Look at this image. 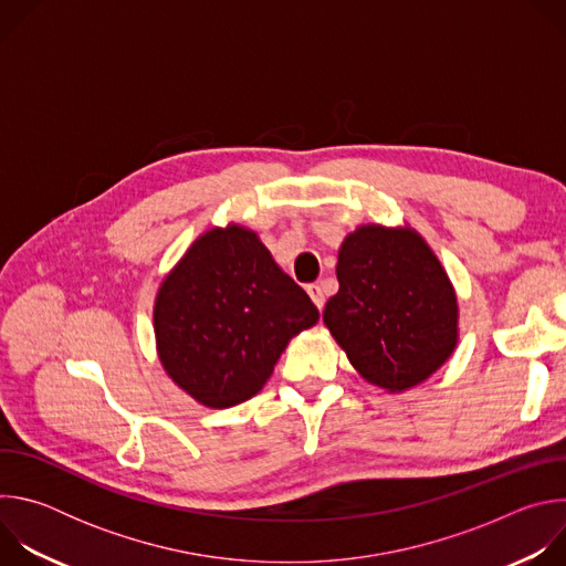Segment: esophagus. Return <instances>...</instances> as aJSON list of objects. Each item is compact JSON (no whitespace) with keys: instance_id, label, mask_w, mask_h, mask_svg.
Listing matches in <instances>:
<instances>
[{"instance_id":"obj_1","label":"esophagus","mask_w":566,"mask_h":566,"mask_svg":"<svg viewBox=\"0 0 566 566\" xmlns=\"http://www.w3.org/2000/svg\"><path fill=\"white\" fill-rule=\"evenodd\" d=\"M306 293H308V297L313 300V304L322 311V306H325V293H322L319 284H308V286H306Z\"/></svg>"}]
</instances>
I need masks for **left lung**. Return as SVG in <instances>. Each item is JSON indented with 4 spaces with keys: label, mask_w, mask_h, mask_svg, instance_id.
<instances>
[{
    "label": "left lung",
    "mask_w": 566,
    "mask_h": 566,
    "mask_svg": "<svg viewBox=\"0 0 566 566\" xmlns=\"http://www.w3.org/2000/svg\"><path fill=\"white\" fill-rule=\"evenodd\" d=\"M338 293L322 322L367 382L402 394L459 345V300L426 237L408 221L360 223L338 251Z\"/></svg>",
    "instance_id": "1"
}]
</instances>
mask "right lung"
I'll return each instance as SVG.
<instances>
[{"label":"right lung","instance_id":"right-lung-1","mask_svg":"<svg viewBox=\"0 0 566 566\" xmlns=\"http://www.w3.org/2000/svg\"><path fill=\"white\" fill-rule=\"evenodd\" d=\"M151 315L160 367L210 410L253 398L319 317L260 234L234 221L192 241L160 282Z\"/></svg>","mask_w":566,"mask_h":566}]
</instances>
